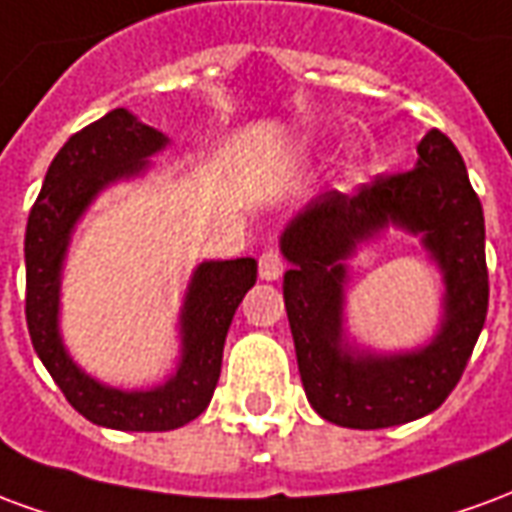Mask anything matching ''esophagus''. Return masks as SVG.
<instances>
[{
  "label": "esophagus",
  "instance_id": "1",
  "mask_svg": "<svg viewBox=\"0 0 512 512\" xmlns=\"http://www.w3.org/2000/svg\"><path fill=\"white\" fill-rule=\"evenodd\" d=\"M257 271H260V277L263 279H279L282 277V271H285V260H282V252L279 249H266L263 255H260V260H257Z\"/></svg>",
  "mask_w": 512,
  "mask_h": 512
}]
</instances>
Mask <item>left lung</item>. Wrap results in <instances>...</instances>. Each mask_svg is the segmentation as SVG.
<instances>
[{
	"instance_id": "obj_1",
	"label": "left lung",
	"mask_w": 512,
	"mask_h": 512,
	"mask_svg": "<svg viewBox=\"0 0 512 512\" xmlns=\"http://www.w3.org/2000/svg\"><path fill=\"white\" fill-rule=\"evenodd\" d=\"M417 167L378 175L354 194L326 191L282 233L285 310L307 400L334 425L376 430L439 408L461 381L488 312L483 205L450 136L433 128ZM392 221L423 239L448 282L445 323L417 355L357 357L339 348L342 260Z\"/></svg>"
}]
</instances>
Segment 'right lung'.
Wrapping results in <instances>:
<instances>
[{"label": "right lung", "instance_id": "add662e5", "mask_svg": "<svg viewBox=\"0 0 512 512\" xmlns=\"http://www.w3.org/2000/svg\"><path fill=\"white\" fill-rule=\"evenodd\" d=\"M167 145V136L139 123L126 109L84 126L60 147L43 189L29 211L27 329L40 362L57 381L65 400L95 425L115 430H175L208 408L222 373L227 329L244 293L257 279L252 257L202 263L191 279L183 307V359L167 384L150 392H120L87 378L73 365L57 332L60 268L76 219L112 180L134 175L145 158Z\"/></svg>", "mask_w": 512, "mask_h": 512}]
</instances>
